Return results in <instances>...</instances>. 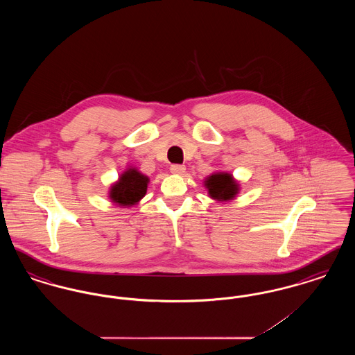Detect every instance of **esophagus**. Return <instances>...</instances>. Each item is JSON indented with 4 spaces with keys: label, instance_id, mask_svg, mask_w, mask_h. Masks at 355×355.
Returning a JSON list of instances; mask_svg holds the SVG:
<instances>
[{
    "label": "esophagus",
    "instance_id": "esophagus-1",
    "mask_svg": "<svg viewBox=\"0 0 355 355\" xmlns=\"http://www.w3.org/2000/svg\"><path fill=\"white\" fill-rule=\"evenodd\" d=\"M170 170H171V173H174V174H184L185 173L186 166L185 165H171L170 166Z\"/></svg>",
    "mask_w": 355,
    "mask_h": 355
}]
</instances>
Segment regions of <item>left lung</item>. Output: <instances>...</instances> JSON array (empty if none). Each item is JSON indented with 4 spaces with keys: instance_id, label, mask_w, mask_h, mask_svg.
I'll list each match as a JSON object with an SVG mask.
<instances>
[{
    "instance_id": "1",
    "label": "left lung",
    "mask_w": 355,
    "mask_h": 355,
    "mask_svg": "<svg viewBox=\"0 0 355 355\" xmlns=\"http://www.w3.org/2000/svg\"><path fill=\"white\" fill-rule=\"evenodd\" d=\"M205 186L209 190V196L217 201H230L239 190V186L229 173L211 174L206 178Z\"/></svg>"
}]
</instances>
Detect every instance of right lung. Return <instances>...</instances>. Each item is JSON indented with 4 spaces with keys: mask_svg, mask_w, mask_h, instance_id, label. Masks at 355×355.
<instances>
[{
    "mask_svg": "<svg viewBox=\"0 0 355 355\" xmlns=\"http://www.w3.org/2000/svg\"><path fill=\"white\" fill-rule=\"evenodd\" d=\"M149 178L141 174L137 169H128L121 174L119 181L112 186L109 197L119 206H133L148 190Z\"/></svg>",
    "mask_w": 355,
    "mask_h": 355,
    "instance_id": "1",
    "label": "right lung"
}]
</instances>
